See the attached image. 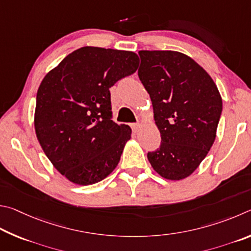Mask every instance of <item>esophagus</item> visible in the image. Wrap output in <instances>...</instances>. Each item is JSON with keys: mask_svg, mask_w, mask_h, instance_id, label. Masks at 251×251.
Segmentation results:
<instances>
[{"mask_svg": "<svg viewBox=\"0 0 251 251\" xmlns=\"http://www.w3.org/2000/svg\"><path fill=\"white\" fill-rule=\"evenodd\" d=\"M131 128H132L134 132H138L139 129H140V125H139V123H133V125H131Z\"/></svg>", "mask_w": 251, "mask_h": 251, "instance_id": "1", "label": "esophagus"}]
</instances>
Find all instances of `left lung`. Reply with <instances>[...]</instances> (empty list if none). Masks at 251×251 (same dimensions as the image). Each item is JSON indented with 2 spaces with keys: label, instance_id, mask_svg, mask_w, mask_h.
<instances>
[{
  "label": "left lung",
  "instance_id": "1",
  "mask_svg": "<svg viewBox=\"0 0 251 251\" xmlns=\"http://www.w3.org/2000/svg\"><path fill=\"white\" fill-rule=\"evenodd\" d=\"M138 75L150 95L161 146L149 152L162 177L178 181L194 172L216 138L221 94L206 70L185 54L140 50Z\"/></svg>",
  "mask_w": 251,
  "mask_h": 251
}]
</instances>
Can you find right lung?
<instances>
[{
	"mask_svg": "<svg viewBox=\"0 0 251 251\" xmlns=\"http://www.w3.org/2000/svg\"><path fill=\"white\" fill-rule=\"evenodd\" d=\"M138 66L133 51L86 46L44 77L35 132L46 156L70 182L90 185L117 168L131 129L111 120L109 89Z\"/></svg>",
	"mask_w": 251,
	"mask_h": 251,
	"instance_id": "right-lung-1",
	"label": "right lung"
}]
</instances>
